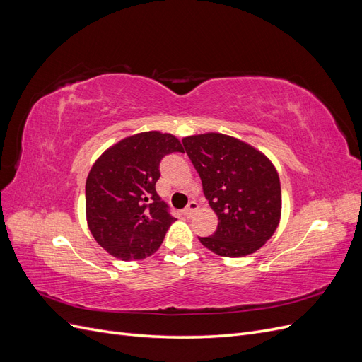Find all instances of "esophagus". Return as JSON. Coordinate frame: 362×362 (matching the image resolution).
Returning <instances> with one entry per match:
<instances>
[{
    "mask_svg": "<svg viewBox=\"0 0 362 362\" xmlns=\"http://www.w3.org/2000/svg\"><path fill=\"white\" fill-rule=\"evenodd\" d=\"M198 204H196L194 201H190L189 202V205H187V208H185L184 210V216H187V217H192L196 211H198Z\"/></svg>",
    "mask_w": 362,
    "mask_h": 362,
    "instance_id": "esophagus-1",
    "label": "esophagus"
}]
</instances>
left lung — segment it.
Segmentation results:
<instances>
[{"label":"left lung","instance_id":"left-lung-1","mask_svg":"<svg viewBox=\"0 0 362 362\" xmlns=\"http://www.w3.org/2000/svg\"><path fill=\"white\" fill-rule=\"evenodd\" d=\"M198 170L217 229L199 242L218 257L254 254L275 234L282 211L281 182L275 164L259 149L222 133L182 139Z\"/></svg>","mask_w":362,"mask_h":362}]
</instances>
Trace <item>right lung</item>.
Returning <instances> with one entry per match:
<instances>
[{
  "label": "right lung",
  "mask_w": 362,
  "mask_h": 362,
  "mask_svg": "<svg viewBox=\"0 0 362 362\" xmlns=\"http://www.w3.org/2000/svg\"><path fill=\"white\" fill-rule=\"evenodd\" d=\"M170 133L144 131L107 148L86 180V218L96 243L122 261L156 254L175 218L156 192L160 161L182 152Z\"/></svg>",
  "instance_id": "obj_1"
}]
</instances>
